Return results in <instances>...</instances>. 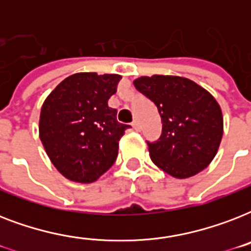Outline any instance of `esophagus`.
<instances>
[{
  "label": "esophagus",
  "instance_id": "34e87169",
  "mask_svg": "<svg viewBox=\"0 0 251 251\" xmlns=\"http://www.w3.org/2000/svg\"><path fill=\"white\" fill-rule=\"evenodd\" d=\"M131 126H133V129L135 130V131H141V125H139V122L138 121H133Z\"/></svg>",
  "mask_w": 251,
  "mask_h": 251
}]
</instances>
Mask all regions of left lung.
Listing matches in <instances>:
<instances>
[{"label": "left lung", "mask_w": 251, "mask_h": 251, "mask_svg": "<svg viewBox=\"0 0 251 251\" xmlns=\"http://www.w3.org/2000/svg\"><path fill=\"white\" fill-rule=\"evenodd\" d=\"M134 86L157 106L163 122L160 138L147 141L153 164L176 178L207 168L223 137L222 109L214 96L181 76H141Z\"/></svg>", "instance_id": "1"}]
</instances>
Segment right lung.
I'll list each match as a JSON object with an SVG mask.
<instances>
[{
	"instance_id": "obj_1",
	"label": "right lung",
	"mask_w": 251,
	"mask_h": 251,
	"mask_svg": "<svg viewBox=\"0 0 251 251\" xmlns=\"http://www.w3.org/2000/svg\"><path fill=\"white\" fill-rule=\"evenodd\" d=\"M121 75L78 73L62 80L43 104L41 143L61 175L90 183L117 159L118 142L131 127L117 121L108 100Z\"/></svg>"
}]
</instances>
